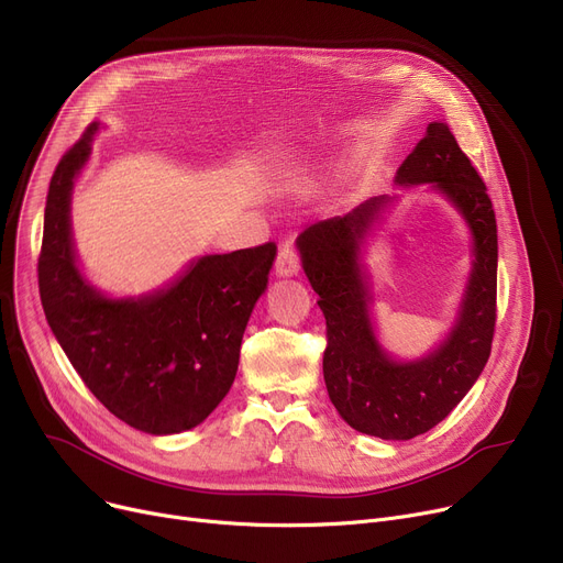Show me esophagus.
<instances>
[{
  "mask_svg": "<svg viewBox=\"0 0 563 563\" xmlns=\"http://www.w3.org/2000/svg\"><path fill=\"white\" fill-rule=\"evenodd\" d=\"M299 269H301V255H299L297 246L285 244L276 260V274L278 276H297Z\"/></svg>",
  "mask_w": 563,
  "mask_h": 563,
  "instance_id": "obj_1",
  "label": "esophagus"
}]
</instances>
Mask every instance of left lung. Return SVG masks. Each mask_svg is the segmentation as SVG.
Listing matches in <instances>:
<instances>
[{
    "label": "left lung",
    "mask_w": 563,
    "mask_h": 563,
    "mask_svg": "<svg viewBox=\"0 0 563 563\" xmlns=\"http://www.w3.org/2000/svg\"><path fill=\"white\" fill-rule=\"evenodd\" d=\"M401 187L431 183L459 207L475 234L461 317L450 338L416 363L390 361L374 338L369 294L358 266L367 228L388 196L361 202L346 217L312 223L299 234L303 272L327 317L323 380L340 418L361 433L410 440L445 420L484 372L497 319V223L482 175L448 123H431L397 170Z\"/></svg>",
    "instance_id": "left-lung-1"
}]
</instances>
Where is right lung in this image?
Segmentation results:
<instances>
[{
	"label": "right lung",
	"instance_id": "1",
	"mask_svg": "<svg viewBox=\"0 0 563 563\" xmlns=\"http://www.w3.org/2000/svg\"><path fill=\"white\" fill-rule=\"evenodd\" d=\"M88 125L58 162L47 191L38 255L41 303L52 333L96 399L125 424L180 433L228 395L249 317L269 285L276 244L205 255L168 289L111 301L75 264L70 191L91 155Z\"/></svg>",
	"mask_w": 563,
	"mask_h": 563
}]
</instances>
